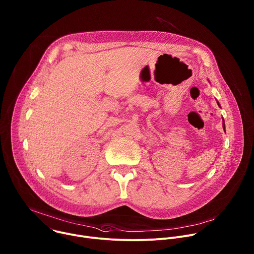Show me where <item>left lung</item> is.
I'll return each instance as SVG.
<instances>
[{"label": "left lung", "mask_w": 254, "mask_h": 254, "mask_svg": "<svg viewBox=\"0 0 254 254\" xmlns=\"http://www.w3.org/2000/svg\"><path fill=\"white\" fill-rule=\"evenodd\" d=\"M217 105L220 107V105H219V103H218V102H217ZM222 127H223V128H224V130H225V124H224V121H223V123H222Z\"/></svg>", "instance_id": "obj_1"}]
</instances>
